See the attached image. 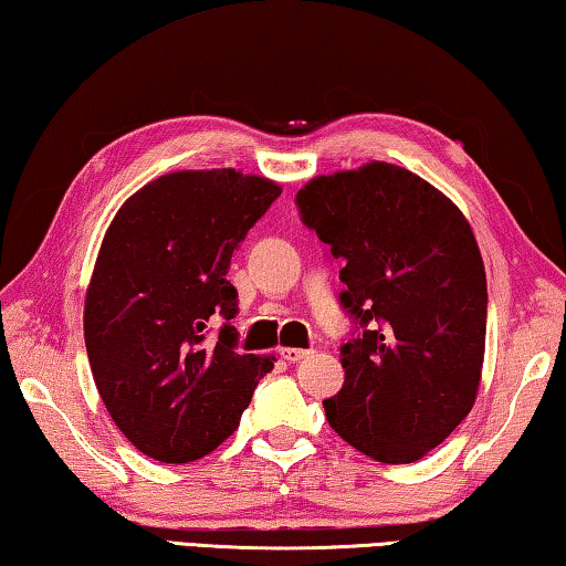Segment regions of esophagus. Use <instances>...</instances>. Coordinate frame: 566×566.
Returning a JSON list of instances; mask_svg holds the SVG:
<instances>
[{
	"label": "esophagus",
	"mask_w": 566,
	"mask_h": 566,
	"mask_svg": "<svg viewBox=\"0 0 566 566\" xmlns=\"http://www.w3.org/2000/svg\"><path fill=\"white\" fill-rule=\"evenodd\" d=\"M281 355H283V360H289V363H301L303 358H308V355H313V350H303V348H283V350H281Z\"/></svg>",
	"instance_id": "1"
}]
</instances>
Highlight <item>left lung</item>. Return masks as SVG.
<instances>
[{
  "mask_svg": "<svg viewBox=\"0 0 566 566\" xmlns=\"http://www.w3.org/2000/svg\"><path fill=\"white\" fill-rule=\"evenodd\" d=\"M295 203L343 261L340 305L358 328L325 418L373 460H420L468 418L482 378L488 277L468 218L385 161L313 178Z\"/></svg>",
  "mask_w": 566,
  "mask_h": 566,
  "instance_id": "1",
  "label": "left lung"
}]
</instances>
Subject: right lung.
Instances as JSON below:
<instances>
[{"instance_id": "right-lung-1", "label": "right lung", "mask_w": 566, "mask_h": 566, "mask_svg": "<svg viewBox=\"0 0 566 566\" xmlns=\"http://www.w3.org/2000/svg\"><path fill=\"white\" fill-rule=\"evenodd\" d=\"M281 186L235 168L176 171L128 198L102 241L84 303L96 390L138 452L184 464L241 422L275 358L238 353L231 255ZM224 325L210 338V321Z\"/></svg>"}]
</instances>
